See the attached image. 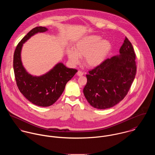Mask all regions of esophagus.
I'll return each mask as SVG.
<instances>
[{
    "instance_id": "34e87169",
    "label": "esophagus",
    "mask_w": 155,
    "mask_h": 155,
    "mask_svg": "<svg viewBox=\"0 0 155 155\" xmlns=\"http://www.w3.org/2000/svg\"><path fill=\"white\" fill-rule=\"evenodd\" d=\"M77 74L78 76H82V75L84 74V72H82L81 71H78L77 72Z\"/></svg>"
}]
</instances>
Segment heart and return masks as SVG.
Segmentation results:
<instances>
[{
	"label": "heart",
	"instance_id": "b5f03b06",
	"mask_svg": "<svg viewBox=\"0 0 155 155\" xmlns=\"http://www.w3.org/2000/svg\"><path fill=\"white\" fill-rule=\"evenodd\" d=\"M112 45L106 40H101L98 35H90L78 40L74 45V51L69 49L67 54L74 64L80 62V58L85 57V62L89 67L101 65L110 52Z\"/></svg>",
	"mask_w": 155,
	"mask_h": 155
}]
</instances>
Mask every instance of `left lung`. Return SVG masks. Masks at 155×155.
<instances>
[{
	"label": "left lung",
	"mask_w": 155,
	"mask_h": 155,
	"mask_svg": "<svg viewBox=\"0 0 155 155\" xmlns=\"http://www.w3.org/2000/svg\"><path fill=\"white\" fill-rule=\"evenodd\" d=\"M120 53L106 59L86 75L87 83L83 93L88 102L95 108L107 109L120 102L134 80L136 54L127 37Z\"/></svg>",
	"instance_id": "left-lung-1"
}]
</instances>
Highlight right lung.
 Returning <instances> with one entry per match:
<instances>
[{
	"mask_svg": "<svg viewBox=\"0 0 155 155\" xmlns=\"http://www.w3.org/2000/svg\"><path fill=\"white\" fill-rule=\"evenodd\" d=\"M48 30L44 27H37L32 29L19 42L14 54V71L18 89L24 96L37 106L47 107L55 103L62 94L66 84L74 76L77 70L67 68L62 63H59L46 74L33 76L24 68L21 52L23 44L37 33Z\"/></svg>",
	"mask_w": 155,
	"mask_h": 155,
	"instance_id": "1",
	"label": "right lung"
}]
</instances>
